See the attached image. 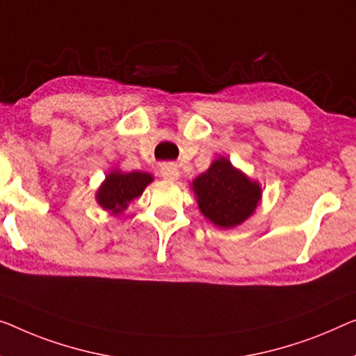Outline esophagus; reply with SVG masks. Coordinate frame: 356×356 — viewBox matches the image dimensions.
I'll return each mask as SVG.
<instances>
[{"instance_id":"1","label":"esophagus","mask_w":356,"mask_h":356,"mask_svg":"<svg viewBox=\"0 0 356 356\" xmlns=\"http://www.w3.org/2000/svg\"><path fill=\"white\" fill-rule=\"evenodd\" d=\"M180 176V171L176 164H164L161 168V177L166 180H177Z\"/></svg>"}]
</instances>
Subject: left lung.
<instances>
[{
    "mask_svg": "<svg viewBox=\"0 0 356 356\" xmlns=\"http://www.w3.org/2000/svg\"><path fill=\"white\" fill-rule=\"evenodd\" d=\"M190 188L201 214L220 229L241 225L262 200L261 184L233 166L225 156L216 158L208 171L192 180Z\"/></svg>",
    "mask_w": 356,
    "mask_h": 356,
    "instance_id": "left-lung-1",
    "label": "left lung"
}]
</instances>
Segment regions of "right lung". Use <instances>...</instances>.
<instances>
[{
    "label": "right lung",
    "instance_id": "right-lung-1",
    "mask_svg": "<svg viewBox=\"0 0 356 356\" xmlns=\"http://www.w3.org/2000/svg\"><path fill=\"white\" fill-rule=\"evenodd\" d=\"M152 182L153 176L148 172H123L121 169H113L105 176L95 192V201L104 211L110 212L111 216H118L127 209L132 201L139 198Z\"/></svg>",
    "mask_w": 356,
    "mask_h": 356
}]
</instances>
